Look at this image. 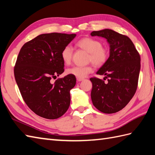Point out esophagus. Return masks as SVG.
Instances as JSON below:
<instances>
[{
  "label": "esophagus",
  "mask_w": 155,
  "mask_h": 155,
  "mask_svg": "<svg viewBox=\"0 0 155 155\" xmlns=\"http://www.w3.org/2000/svg\"><path fill=\"white\" fill-rule=\"evenodd\" d=\"M77 80L78 82H81V81H84V78H77Z\"/></svg>",
  "instance_id": "esophagus-1"
}]
</instances>
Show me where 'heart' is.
<instances>
[{"mask_svg":"<svg viewBox=\"0 0 155 155\" xmlns=\"http://www.w3.org/2000/svg\"><path fill=\"white\" fill-rule=\"evenodd\" d=\"M77 45L88 54V61L96 66L104 64L108 58V51L107 49L102 47V43L98 40L91 38H82L77 42ZM72 56V49L67 46L63 48L61 52V58L65 64L71 63ZM93 68L90 66L87 67H76L68 68L66 73L74 76L77 78H84L91 73Z\"/></svg>","mask_w":155,"mask_h":155,"instance_id":"obj_1","label":"heart"}]
</instances>
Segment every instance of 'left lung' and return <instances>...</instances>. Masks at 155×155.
<instances>
[{"instance_id": "8db88e82", "label": "left lung", "mask_w": 155, "mask_h": 155, "mask_svg": "<svg viewBox=\"0 0 155 155\" xmlns=\"http://www.w3.org/2000/svg\"><path fill=\"white\" fill-rule=\"evenodd\" d=\"M91 35L104 38L110 47L109 57L97 72L104 76V80L90 78L93 84L91 100L102 113H115L125 107L136 93L140 55L129 38L111 29L93 31Z\"/></svg>"}]
</instances>
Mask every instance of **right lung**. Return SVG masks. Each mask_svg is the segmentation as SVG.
Listing matches in <instances>:
<instances>
[{
    "instance_id": "obj_1",
    "label": "right lung",
    "mask_w": 155,
    "mask_h": 155,
    "mask_svg": "<svg viewBox=\"0 0 155 155\" xmlns=\"http://www.w3.org/2000/svg\"><path fill=\"white\" fill-rule=\"evenodd\" d=\"M76 34H42L22 46L14 69L15 80L27 106L47 119L62 116L70 106V91L76 84L74 76L52 78L64 72L61 52Z\"/></svg>"
}]
</instances>
